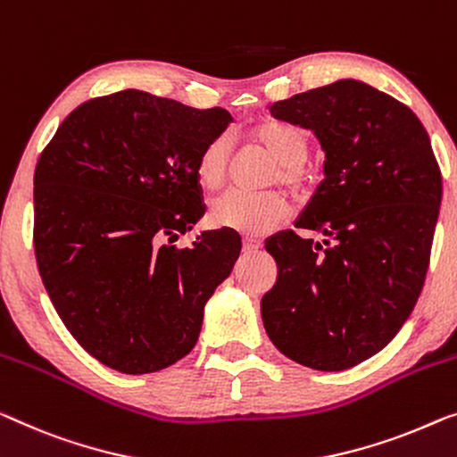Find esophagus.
<instances>
[{
    "mask_svg": "<svg viewBox=\"0 0 457 457\" xmlns=\"http://www.w3.org/2000/svg\"><path fill=\"white\" fill-rule=\"evenodd\" d=\"M242 248L246 254H250V252H258L262 248V242L261 240H254V237H244L242 240Z\"/></svg>",
    "mask_w": 457,
    "mask_h": 457,
    "instance_id": "1",
    "label": "esophagus"
}]
</instances>
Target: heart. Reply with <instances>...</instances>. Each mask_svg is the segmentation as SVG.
Masks as SVG:
<instances>
[{
    "label": "heart",
    "mask_w": 457,
    "mask_h": 457,
    "mask_svg": "<svg viewBox=\"0 0 457 457\" xmlns=\"http://www.w3.org/2000/svg\"><path fill=\"white\" fill-rule=\"evenodd\" d=\"M252 139L262 145L278 162L272 180L289 188H299L305 180L303 162L310 154V137L302 127L287 120H262L252 127ZM231 158V139L217 135L196 158L195 174L207 190L220 188L228 179ZM289 215V201L281 193H242L228 190L215 196L209 205V220L213 226L240 231L244 236H262L275 229Z\"/></svg>",
    "instance_id": "1"
}]
</instances>
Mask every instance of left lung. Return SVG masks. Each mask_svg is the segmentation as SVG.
<instances>
[{"label": "left lung", "instance_id": "8db88e82", "mask_svg": "<svg viewBox=\"0 0 457 457\" xmlns=\"http://www.w3.org/2000/svg\"><path fill=\"white\" fill-rule=\"evenodd\" d=\"M312 129L324 176L295 228L270 237L277 283L261 302L269 338L285 357L343 371L398 335L423 291L441 205V170L423 122L396 98L357 79L270 106Z\"/></svg>", "mask_w": 457, "mask_h": 457}]
</instances>
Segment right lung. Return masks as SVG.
Here are the masks:
<instances>
[{"mask_svg":"<svg viewBox=\"0 0 457 457\" xmlns=\"http://www.w3.org/2000/svg\"><path fill=\"white\" fill-rule=\"evenodd\" d=\"M229 122L223 108L122 90L79 104L40 154V278L65 328L111 370L139 376L188 355L240 256L226 229L172 244L205 213L196 158Z\"/></svg>","mask_w":457,"mask_h":457,"instance_id":"obj_1","label":"right lung"}]
</instances>
